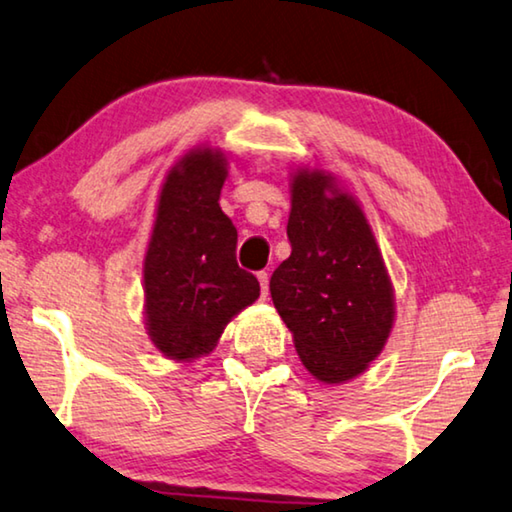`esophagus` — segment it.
Instances as JSON below:
<instances>
[{
  "instance_id": "34e87169",
  "label": "esophagus",
  "mask_w": 512,
  "mask_h": 512,
  "mask_svg": "<svg viewBox=\"0 0 512 512\" xmlns=\"http://www.w3.org/2000/svg\"><path fill=\"white\" fill-rule=\"evenodd\" d=\"M257 280H259V287H262V298H266V296H269V273L259 271Z\"/></svg>"
}]
</instances>
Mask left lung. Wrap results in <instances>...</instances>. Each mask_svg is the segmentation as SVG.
Listing matches in <instances>:
<instances>
[{"label": "left lung", "instance_id": "1", "mask_svg": "<svg viewBox=\"0 0 512 512\" xmlns=\"http://www.w3.org/2000/svg\"><path fill=\"white\" fill-rule=\"evenodd\" d=\"M289 186L291 255L271 275V298L305 369L339 385L385 348L394 287L362 205L335 175L303 166Z\"/></svg>", "mask_w": 512, "mask_h": 512}]
</instances>
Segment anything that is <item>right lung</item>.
<instances>
[{
	"mask_svg": "<svg viewBox=\"0 0 512 512\" xmlns=\"http://www.w3.org/2000/svg\"><path fill=\"white\" fill-rule=\"evenodd\" d=\"M227 177L221 148L198 145L168 170L143 259L145 330L168 360L212 353L234 316L259 298L237 264V227L218 198Z\"/></svg>",
	"mask_w": 512,
	"mask_h": 512,
	"instance_id": "add662e5",
	"label": "right lung"
}]
</instances>
